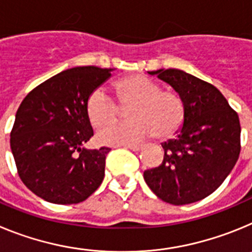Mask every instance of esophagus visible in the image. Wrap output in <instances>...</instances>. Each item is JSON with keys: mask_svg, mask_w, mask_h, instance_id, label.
<instances>
[{"mask_svg": "<svg viewBox=\"0 0 252 252\" xmlns=\"http://www.w3.org/2000/svg\"><path fill=\"white\" fill-rule=\"evenodd\" d=\"M126 148H128L130 150H132V151H140V150H142V148H144V146L142 145H126Z\"/></svg>", "mask_w": 252, "mask_h": 252, "instance_id": "obj_1", "label": "esophagus"}]
</instances>
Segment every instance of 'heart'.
<instances>
[{"label":"heart","mask_w":252,"mask_h":252,"mask_svg":"<svg viewBox=\"0 0 252 252\" xmlns=\"http://www.w3.org/2000/svg\"><path fill=\"white\" fill-rule=\"evenodd\" d=\"M121 104L132 106L128 122H115L119 106L103 87L95 88L87 101V113L94 127L104 126L98 132V141L104 145H135L151 135L166 139L183 125L186 106L174 91L161 90L159 83L145 75H131L117 83Z\"/></svg>","instance_id":"obj_1"}]
</instances>
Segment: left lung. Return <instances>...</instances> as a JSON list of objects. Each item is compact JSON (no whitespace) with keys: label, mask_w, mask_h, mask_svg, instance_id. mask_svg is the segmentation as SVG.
<instances>
[{"label":"left lung","mask_w":252,"mask_h":252,"mask_svg":"<svg viewBox=\"0 0 252 252\" xmlns=\"http://www.w3.org/2000/svg\"><path fill=\"white\" fill-rule=\"evenodd\" d=\"M170 84L186 106L175 139L161 144L164 160L144 171L149 188L161 201L182 206L201 201L223 183L239 159V115L220 91L179 69L149 72Z\"/></svg>","instance_id":"obj_1"}]
</instances>
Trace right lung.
<instances>
[{
	"mask_svg": "<svg viewBox=\"0 0 252 252\" xmlns=\"http://www.w3.org/2000/svg\"><path fill=\"white\" fill-rule=\"evenodd\" d=\"M112 69L77 66L49 78L20 104L10 145L20 179L55 204L86 201L101 186L110 148L86 149L93 136L87 101Z\"/></svg>",
	"mask_w": 252,
	"mask_h": 252,
	"instance_id": "obj_1",
	"label": "right lung"
}]
</instances>
